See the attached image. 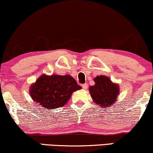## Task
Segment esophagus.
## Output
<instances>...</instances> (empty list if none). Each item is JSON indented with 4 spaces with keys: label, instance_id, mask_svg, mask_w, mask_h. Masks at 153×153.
Wrapping results in <instances>:
<instances>
[{
    "label": "esophagus",
    "instance_id": "esophagus-1",
    "mask_svg": "<svg viewBox=\"0 0 153 153\" xmlns=\"http://www.w3.org/2000/svg\"><path fill=\"white\" fill-rule=\"evenodd\" d=\"M82 89H83V90H87V88H88V84H83V85H82Z\"/></svg>",
    "mask_w": 153,
    "mask_h": 153
}]
</instances>
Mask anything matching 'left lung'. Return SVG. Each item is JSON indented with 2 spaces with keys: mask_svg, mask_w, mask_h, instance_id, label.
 <instances>
[{
  "mask_svg": "<svg viewBox=\"0 0 153 153\" xmlns=\"http://www.w3.org/2000/svg\"><path fill=\"white\" fill-rule=\"evenodd\" d=\"M95 85L90 86L89 92L93 102L100 107L113 105L119 95L118 84L111 81L105 75H97L94 78Z\"/></svg>",
  "mask_w": 153,
  "mask_h": 153,
  "instance_id": "8db88e82",
  "label": "left lung"
}]
</instances>
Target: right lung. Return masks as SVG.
<instances>
[{
  "instance_id": "right-lung-1",
  "label": "right lung",
  "mask_w": 153,
  "mask_h": 153,
  "mask_svg": "<svg viewBox=\"0 0 153 153\" xmlns=\"http://www.w3.org/2000/svg\"><path fill=\"white\" fill-rule=\"evenodd\" d=\"M80 89L81 87L69 75L43 74L31 85L29 93L36 103L51 110L65 105L72 93Z\"/></svg>"
}]
</instances>
